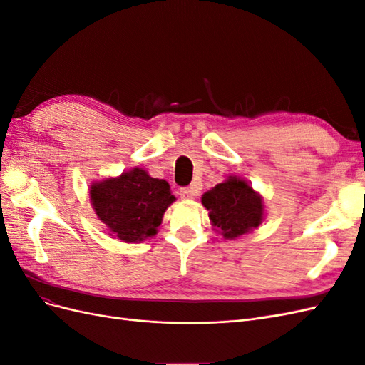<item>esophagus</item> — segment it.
I'll use <instances>...</instances> for the list:
<instances>
[{"instance_id": "esophagus-1", "label": "esophagus", "mask_w": 365, "mask_h": 365, "mask_svg": "<svg viewBox=\"0 0 365 365\" xmlns=\"http://www.w3.org/2000/svg\"><path fill=\"white\" fill-rule=\"evenodd\" d=\"M195 187H187V189H181L180 190V196L182 197V200H192V197L195 196Z\"/></svg>"}]
</instances>
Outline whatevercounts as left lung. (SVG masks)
Here are the masks:
<instances>
[{"instance_id":"8db88e82","label":"left lung","mask_w":365,"mask_h":365,"mask_svg":"<svg viewBox=\"0 0 365 365\" xmlns=\"http://www.w3.org/2000/svg\"><path fill=\"white\" fill-rule=\"evenodd\" d=\"M201 202L208 210L213 230L228 240L251 233L264 219L263 196L247 180L236 175H230L207 190Z\"/></svg>"}]
</instances>
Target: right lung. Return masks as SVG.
<instances>
[{"label":"right lung","mask_w":365,"mask_h":365,"mask_svg":"<svg viewBox=\"0 0 365 365\" xmlns=\"http://www.w3.org/2000/svg\"><path fill=\"white\" fill-rule=\"evenodd\" d=\"M88 190L108 236L126 244L155 236L164 212L176 200L168 181L152 178L141 168L94 181Z\"/></svg>","instance_id":"add662e5"}]
</instances>
